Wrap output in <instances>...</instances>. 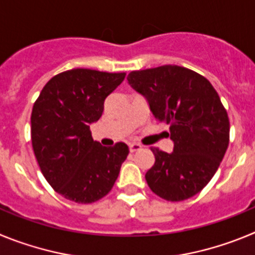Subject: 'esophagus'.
<instances>
[{"mask_svg": "<svg viewBox=\"0 0 255 255\" xmlns=\"http://www.w3.org/2000/svg\"><path fill=\"white\" fill-rule=\"evenodd\" d=\"M140 148H141V145H140V144H138V143L129 144V149H130V152H131V153L136 152V150H139Z\"/></svg>", "mask_w": 255, "mask_h": 255, "instance_id": "34e87169", "label": "esophagus"}]
</instances>
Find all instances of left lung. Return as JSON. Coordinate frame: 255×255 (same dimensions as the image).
<instances>
[{"label": "left lung", "mask_w": 255, "mask_h": 255, "mask_svg": "<svg viewBox=\"0 0 255 255\" xmlns=\"http://www.w3.org/2000/svg\"><path fill=\"white\" fill-rule=\"evenodd\" d=\"M128 82L147 98L155 120L170 125L173 141L172 153L150 148L148 186L170 202L198 194L229 147L230 121L218 93L203 75L177 65L131 71Z\"/></svg>", "instance_id": "1"}]
</instances>
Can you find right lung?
Returning a JSON list of instances; mask_svg holds the SVG:
<instances>
[{
  "label": "right lung",
  "instance_id": "right-lung-1",
  "mask_svg": "<svg viewBox=\"0 0 255 255\" xmlns=\"http://www.w3.org/2000/svg\"><path fill=\"white\" fill-rule=\"evenodd\" d=\"M125 73L73 69L47 83L31 111V145L39 168L53 190L88 204L111 191L129 148L120 141L106 148L92 138L105 100Z\"/></svg>",
  "mask_w": 255,
  "mask_h": 255
}]
</instances>
